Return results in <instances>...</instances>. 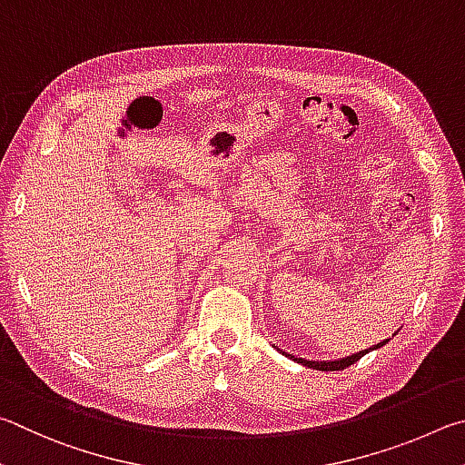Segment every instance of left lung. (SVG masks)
<instances>
[{
	"instance_id": "8db88e82",
	"label": "left lung",
	"mask_w": 465,
	"mask_h": 465,
	"mask_svg": "<svg viewBox=\"0 0 465 465\" xmlns=\"http://www.w3.org/2000/svg\"><path fill=\"white\" fill-rule=\"evenodd\" d=\"M388 341H390V339L381 341V343L373 345V347H370V349H365V351H360V353H355V355H349V357H345V360H339V361H306V360H300V357H292V355H288V357H290V360H294V361H298V363L306 365V368L321 370V371H339V370L349 368V365H353L357 360H361V357H363L365 353H368V351H371V349H380L381 345H386Z\"/></svg>"
}]
</instances>
